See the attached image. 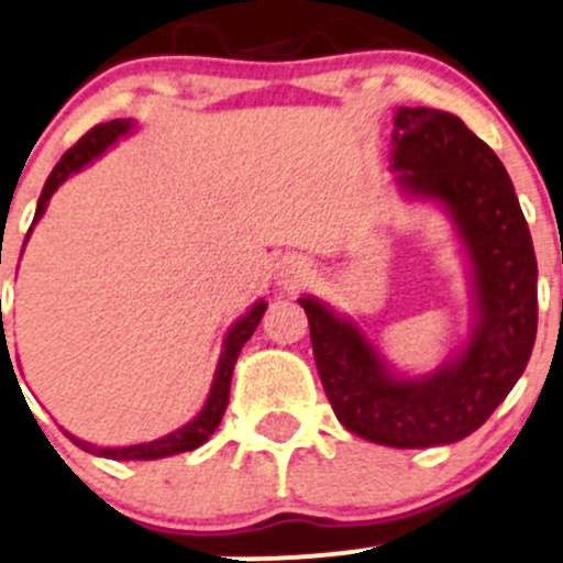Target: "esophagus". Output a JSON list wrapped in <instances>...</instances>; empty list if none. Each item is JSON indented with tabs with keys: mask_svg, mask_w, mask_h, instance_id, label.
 Listing matches in <instances>:
<instances>
[{
	"mask_svg": "<svg viewBox=\"0 0 563 563\" xmlns=\"http://www.w3.org/2000/svg\"><path fill=\"white\" fill-rule=\"evenodd\" d=\"M274 279L282 289H287V292H295V289H300V287H306V284H309L311 265L306 263L303 257L287 254V257H282L279 263H276Z\"/></svg>",
	"mask_w": 563,
	"mask_h": 563,
	"instance_id": "34e87169",
	"label": "esophagus"
}]
</instances>
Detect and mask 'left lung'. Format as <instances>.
I'll return each mask as SVG.
<instances>
[{
  "mask_svg": "<svg viewBox=\"0 0 563 563\" xmlns=\"http://www.w3.org/2000/svg\"><path fill=\"white\" fill-rule=\"evenodd\" d=\"M393 170L448 211L468 260L472 333L426 376H404L350 317L298 298L328 401L346 431L385 448H437L477 431L523 374L537 339V257L501 159L453 113L398 108Z\"/></svg>",
  "mask_w": 563,
  "mask_h": 563,
  "instance_id": "left-lung-1",
  "label": "left lung"
}]
</instances>
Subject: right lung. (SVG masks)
Here are the masks:
<instances>
[{"label": "right lung", "mask_w": 563, "mask_h": 563, "mask_svg": "<svg viewBox=\"0 0 563 563\" xmlns=\"http://www.w3.org/2000/svg\"><path fill=\"white\" fill-rule=\"evenodd\" d=\"M132 130H135V121L115 119V121H108V124H97L95 130L86 132V135L80 137V141L75 143V146L69 148L65 156H62L59 165L54 167V173H51L48 181H45L43 195H40V200H37V211H34V222H37V219L45 213L51 195H54L56 189H59L62 184L73 176V173H78L80 167H86L89 162H95L97 156L106 154L108 148L119 141V137L130 135ZM29 233H32V230H29ZM265 309H268V303H265V300H257V303H254L252 309H249L246 314H243L241 320L228 330V335H224V344H222V355H219V363H217V374H213V382H211V393H208L206 404H202V409L197 411L195 420H189L187 426H181L178 431L167 433V437L154 439V442L130 444V448H95V444L80 442V439H75L73 433L65 431L69 437V442H73L75 448L86 450V453L100 455V457H113V461H156V457L189 453V450L206 444L208 437H211V433L217 431L219 422H222L224 409H228L230 379H233L235 361H239L243 344H246V341L252 339L254 330H257ZM2 328H4V322H2ZM4 341L8 339L2 335V344Z\"/></svg>", "instance_id": "obj_1"}]
</instances>
